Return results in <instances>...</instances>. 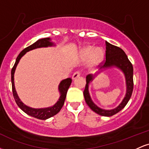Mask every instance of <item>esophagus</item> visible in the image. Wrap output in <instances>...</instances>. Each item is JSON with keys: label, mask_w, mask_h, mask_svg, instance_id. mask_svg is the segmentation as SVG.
Returning <instances> with one entry per match:
<instances>
[{"label": "esophagus", "mask_w": 149, "mask_h": 149, "mask_svg": "<svg viewBox=\"0 0 149 149\" xmlns=\"http://www.w3.org/2000/svg\"><path fill=\"white\" fill-rule=\"evenodd\" d=\"M80 74H81V73H80V71H76V72H75L73 74L72 79H73V80L76 79V78H78V77H79L80 76Z\"/></svg>", "instance_id": "34e87169"}]
</instances>
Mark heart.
Returning a JSON list of instances; mask_svg holds the SVG:
<instances>
[{"mask_svg":"<svg viewBox=\"0 0 149 149\" xmlns=\"http://www.w3.org/2000/svg\"><path fill=\"white\" fill-rule=\"evenodd\" d=\"M83 57L87 59L90 58L92 64L96 65L100 64L104 58V53L102 49L98 48L95 50L93 47H88L83 51Z\"/></svg>","mask_w":149,"mask_h":149,"instance_id":"b5f03b06","label":"heart"}]
</instances>
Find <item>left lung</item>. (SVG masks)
Masks as SVG:
<instances>
[{"mask_svg":"<svg viewBox=\"0 0 149 149\" xmlns=\"http://www.w3.org/2000/svg\"><path fill=\"white\" fill-rule=\"evenodd\" d=\"M106 59L102 64L103 66L100 67L101 71L104 69H108V68L116 67L118 68L123 71L126 80V86H127V91H126L125 97H124L123 100L122 101L118 107L112 110H104V109H100L96 104H95L92 100H91L90 94H89L88 87L89 83L92 81L95 78V75L89 74L86 77V85L83 92L85 100L86 103L89 106V107L94 112L97 113L99 115L102 116H112L115 114L120 111L123 108L125 107L126 104L129 102L130 99L132 96L133 91V87H134V83H133V66L132 63L128 59L127 56L120 47L111 45L109 42L106 41ZM100 73V72H99Z\"/></svg>","mask_w":149,"mask_h":149,"instance_id":"1","label":"left lung"}]
</instances>
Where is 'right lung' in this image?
Here are the masks:
<instances>
[{
    "label": "right lung",
    "instance_id": "obj_1",
    "mask_svg": "<svg viewBox=\"0 0 149 149\" xmlns=\"http://www.w3.org/2000/svg\"><path fill=\"white\" fill-rule=\"evenodd\" d=\"M52 45H54V43L50 41V38H42L38 40L36 42H35L34 43L32 44V45L29 46V47H26L25 49H24L23 50L19 53L18 57H17L16 61H15L14 66H13L11 71L12 89H13V97H14L15 100V102H16L17 104L18 107L26 114H28V115L32 116V117L33 118H36L40 120H46L47 118H49L52 117V116L56 115V114L60 111L61 109L62 108L63 105H64V104L65 99H66V93H67L68 89H69L70 85L71 84L72 80H71V78H69L61 80L59 85V91L60 92V97H59V100L57 101V103L54 104V106H52V107H51L43 108V109H33V108H31L29 107L26 106L25 104L20 100V99L19 98L15 88L14 74L15 69H16V67L17 66L19 61L20 59H21L22 56L24 55L26 52L36 48L48 47V46Z\"/></svg>",
    "mask_w": 149,
    "mask_h": 149
}]
</instances>
